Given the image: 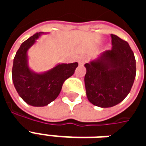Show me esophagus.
Returning <instances> with one entry per match:
<instances>
[{
    "label": "esophagus",
    "instance_id": "obj_1",
    "mask_svg": "<svg viewBox=\"0 0 146 146\" xmlns=\"http://www.w3.org/2000/svg\"><path fill=\"white\" fill-rule=\"evenodd\" d=\"M86 57H84V56H81V57L79 58V59H78V62H79L80 65H83V64L84 63L86 62Z\"/></svg>",
    "mask_w": 146,
    "mask_h": 146
}]
</instances>
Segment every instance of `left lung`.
Returning <instances> with one entry per match:
<instances>
[{
    "label": "left lung",
    "instance_id": "obj_1",
    "mask_svg": "<svg viewBox=\"0 0 146 146\" xmlns=\"http://www.w3.org/2000/svg\"><path fill=\"white\" fill-rule=\"evenodd\" d=\"M111 38L112 49L84 65L87 97L91 103L102 108L122 102L131 92L136 75L135 54L128 43L114 34Z\"/></svg>",
    "mask_w": 146,
    "mask_h": 146
}]
</instances>
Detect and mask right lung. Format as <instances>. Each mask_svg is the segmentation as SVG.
I'll list each match as a JSON object with an SVG mask.
<instances>
[{"instance_id":"add662e5","label":"right lung","mask_w":146,"mask_h":146,"mask_svg":"<svg viewBox=\"0 0 146 146\" xmlns=\"http://www.w3.org/2000/svg\"><path fill=\"white\" fill-rule=\"evenodd\" d=\"M43 33H36L21 44L12 66V80L18 94L33 106H45L57 98L65 80L73 75L77 62L58 64L44 73L32 72L28 66V49Z\"/></svg>"}]
</instances>
